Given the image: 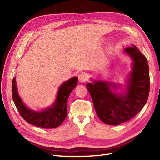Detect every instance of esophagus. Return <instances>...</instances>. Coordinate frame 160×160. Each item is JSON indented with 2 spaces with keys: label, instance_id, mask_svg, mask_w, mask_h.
Masks as SVG:
<instances>
[{
  "label": "esophagus",
  "instance_id": "34e87169",
  "mask_svg": "<svg viewBox=\"0 0 160 160\" xmlns=\"http://www.w3.org/2000/svg\"><path fill=\"white\" fill-rule=\"evenodd\" d=\"M78 80L80 82H85L87 80V75L85 73H80L78 76Z\"/></svg>",
  "mask_w": 160,
  "mask_h": 160
}]
</instances>
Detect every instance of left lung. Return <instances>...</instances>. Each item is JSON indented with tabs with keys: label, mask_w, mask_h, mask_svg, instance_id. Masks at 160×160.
<instances>
[{
	"label": "left lung",
	"mask_w": 160,
	"mask_h": 160,
	"mask_svg": "<svg viewBox=\"0 0 160 160\" xmlns=\"http://www.w3.org/2000/svg\"><path fill=\"white\" fill-rule=\"evenodd\" d=\"M132 46L124 50L132 60L124 92L116 91L122 87L120 84L104 80H93V83L86 85L97 115L108 125H119L131 120L142 109L148 100L150 90L148 61L138 47Z\"/></svg>",
	"instance_id": "left-lung-1"
}]
</instances>
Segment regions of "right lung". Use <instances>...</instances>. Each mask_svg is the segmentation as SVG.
<instances>
[{
	"label": "right lung",
	"mask_w": 160,
	"mask_h": 160,
	"mask_svg": "<svg viewBox=\"0 0 160 160\" xmlns=\"http://www.w3.org/2000/svg\"><path fill=\"white\" fill-rule=\"evenodd\" d=\"M78 78L73 77L64 82L58 91L57 96L52 106L40 111L30 109L20 98L16 82L13 78L12 92L13 102L21 117L29 124L44 128H54L62 123L67 115V100L71 91L77 86Z\"/></svg>",
	"instance_id": "1"
}]
</instances>
